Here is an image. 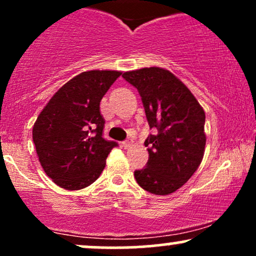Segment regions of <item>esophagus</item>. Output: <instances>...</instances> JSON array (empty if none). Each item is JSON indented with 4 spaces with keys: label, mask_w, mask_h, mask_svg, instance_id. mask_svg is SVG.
Instances as JSON below:
<instances>
[{
    "label": "esophagus",
    "mask_w": 256,
    "mask_h": 256,
    "mask_svg": "<svg viewBox=\"0 0 256 256\" xmlns=\"http://www.w3.org/2000/svg\"><path fill=\"white\" fill-rule=\"evenodd\" d=\"M122 148H124V149H128V148H131V146H132V140H124V142L122 143Z\"/></svg>",
    "instance_id": "34e87169"
}]
</instances>
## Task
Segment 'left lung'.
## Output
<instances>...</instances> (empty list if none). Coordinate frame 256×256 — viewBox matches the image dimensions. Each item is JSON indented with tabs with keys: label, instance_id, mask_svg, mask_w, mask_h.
<instances>
[{
	"label": "left lung",
	"instance_id": "8db88e82",
	"mask_svg": "<svg viewBox=\"0 0 256 256\" xmlns=\"http://www.w3.org/2000/svg\"><path fill=\"white\" fill-rule=\"evenodd\" d=\"M142 98L150 128L146 166L134 171L138 185L154 195H170L189 180L204 154V108L180 79L161 67L122 74Z\"/></svg>",
	"mask_w": 256,
	"mask_h": 256
}]
</instances>
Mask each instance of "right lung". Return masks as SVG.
Here are the masks:
<instances>
[{"label": "right lung", "mask_w": 256, "mask_h": 256, "mask_svg": "<svg viewBox=\"0 0 256 256\" xmlns=\"http://www.w3.org/2000/svg\"><path fill=\"white\" fill-rule=\"evenodd\" d=\"M119 71L82 72L58 89L32 128L40 166L66 190H80L100 177L118 143L106 140L100 102Z\"/></svg>", "instance_id": "1"}]
</instances>
